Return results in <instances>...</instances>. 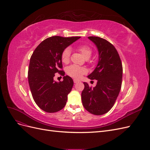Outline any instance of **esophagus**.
<instances>
[{
    "label": "esophagus",
    "mask_w": 150,
    "mask_h": 150,
    "mask_svg": "<svg viewBox=\"0 0 150 150\" xmlns=\"http://www.w3.org/2000/svg\"><path fill=\"white\" fill-rule=\"evenodd\" d=\"M73 81H74V83H77L79 82V81L78 79H74Z\"/></svg>",
    "instance_id": "1"
}]
</instances>
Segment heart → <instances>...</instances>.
<instances>
[{"label": "heart", "mask_w": 150, "mask_h": 150, "mask_svg": "<svg viewBox=\"0 0 150 150\" xmlns=\"http://www.w3.org/2000/svg\"><path fill=\"white\" fill-rule=\"evenodd\" d=\"M77 49H78V51L82 54V55L85 59L89 58L93 54V50L91 47L89 46L88 45H80V46L77 47ZM71 52V51L69 47H66L63 50L61 55V61L63 63L67 64V63L69 62L70 59ZM66 72L68 75L72 77V78H79L81 76L86 73V70L85 68L83 67H81L77 65H71L67 67Z\"/></svg>", "instance_id": "b5f03b06"}]
</instances>
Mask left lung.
<instances>
[{
	"label": "left lung",
	"mask_w": 150,
	"mask_h": 150,
	"mask_svg": "<svg viewBox=\"0 0 150 150\" xmlns=\"http://www.w3.org/2000/svg\"><path fill=\"white\" fill-rule=\"evenodd\" d=\"M88 38L98 49L99 61L94 71L88 77L98 81L94 88L83 83L84 88L81 93V100L88 112L102 115L111 110L118 96L121 88L122 66L119 54L111 43L95 36Z\"/></svg>",
	"instance_id": "left-lung-1"
}]
</instances>
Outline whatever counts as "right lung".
I'll use <instances>...</instances> for the list:
<instances>
[{"instance_id": "right-lung-1", "label": "right lung", "mask_w": 150, "mask_h": 150, "mask_svg": "<svg viewBox=\"0 0 150 150\" xmlns=\"http://www.w3.org/2000/svg\"><path fill=\"white\" fill-rule=\"evenodd\" d=\"M79 38L52 36L40 42L32 54L28 69L29 87L35 103L44 111L56 112L66 105L74 83L61 70V55L63 50ZM57 72L64 76L59 83L53 81Z\"/></svg>"}]
</instances>
